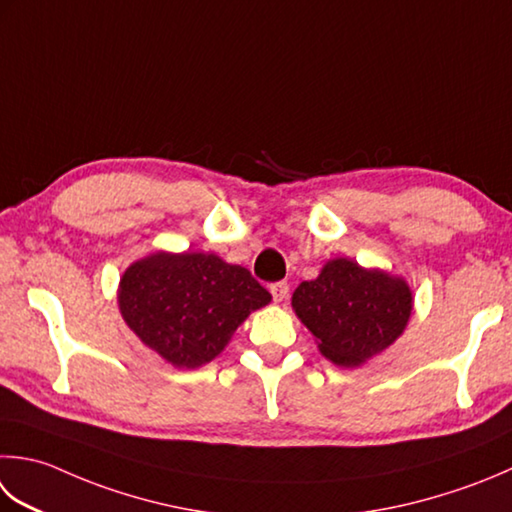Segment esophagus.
I'll return each instance as SVG.
<instances>
[{
    "mask_svg": "<svg viewBox=\"0 0 512 512\" xmlns=\"http://www.w3.org/2000/svg\"><path fill=\"white\" fill-rule=\"evenodd\" d=\"M270 295H273V299H275L277 304L284 302V299L288 297V284H286V282L273 284V286H270Z\"/></svg>",
    "mask_w": 512,
    "mask_h": 512,
    "instance_id": "1",
    "label": "esophagus"
}]
</instances>
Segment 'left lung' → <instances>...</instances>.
<instances>
[{
	"mask_svg": "<svg viewBox=\"0 0 512 512\" xmlns=\"http://www.w3.org/2000/svg\"><path fill=\"white\" fill-rule=\"evenodd\" d=\"M290 304L328 362L357 368L402 337L415 297L402 275L335 257L295 288Z\"/></svg>",
	"mask_w": 512,
	"mask_h": 512,
	"instance_id": "8db88e82",
	"label": "left lung"
}]
</instances>
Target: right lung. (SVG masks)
Here are the masks:
<instances>
[{
  "mask_svg": "<svg viewBox=\"0 0 512 512\" xmlns=\"http://www.w3.org/2000/svg\"><path fill=\"white\" fill-rule=\"evenodd\" d=\"M270 299L244 266L190 250H157L137 259L117 288L119 313L139 342L188 370L213 362L237 326Z\"/></svg>",
  "mask_w": 512,
  "mask_h": 512,
  "instance_id": "obj_1",
  "label": "right lung"
}]
</instances>
